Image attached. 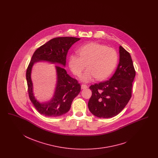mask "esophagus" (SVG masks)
Listing matches in <instances>:
<instances>
[{
  "mask_svg": "<svg viewBox=\"0 0 158 158\" xmlns=\"http://www.w3.org/2000/svg\"><path fill=\"white\" fill-rule=\"evenodd\" d=\"M87 87H88V86L86 85L83 84V85H81V89H87Z\"/></svg>",
  "mask_w": 158,
  "mask_h": 158,
  "instance_id": "esophagus-1",
  "label": "esophagus"
}]
</instances>
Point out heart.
Instances as JSON below:
<instances>
[{
    "label": "heart",
    "instance_id": "obj_1",
    "mask_svg": "<svg viewBox=\"0 0 158 158\" xmlns=\"http://www.w3.org/2000/svg\"><path fill=\"white\" fill-rule=\"evenodd\" d=\"M79 56L72 54L68 58V66L72 73L80 77L87 68L81 80L85 82L103 81L110 76L118 61L117 52L114 48L106 47L100 43L91 42L77 50Z\"/></svg>",
    "mask_w": 158,
    "mask_h": 158
}]
</instances>
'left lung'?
Returning <instances> with one entry per match:
<instances>
[{
	"mask_svg": "<svg viewBox=\"0 0 158 158\" xmlns=\"http://www.w3.org/2000/svg\"><path fill=\"white\" fill-rule=\"evenodd\" d=\"M119 63L110 80L90 86L88 102L91 114L102 118H112L123 110L131 97L135 71L130 53L120 46Z\"/></svg>",
	"mask_w": 158,
	"mask_h": 158,
	"instance_id": "left-lung-1",
	"label": "left lung"
}]
</instances>
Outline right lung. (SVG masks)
<instances>
[{
    "mask_svg": "<svg viewBox=\"0 0 158 158\" xmlns=\"http://www.w3.org/2000/svg\"><path fill=\"white\" fill-rule=\"evenodd\" d=\"M80 39L74 37L55 38L41 46L34 52L27 69L26 78L29 99L40 114L48 117H56L66 114L70 110L73 100L80 93L81 87L77 79L67 74L64 68L56 65L57 81L54 95L48 102H39L33 94V85L31 78L34 63L44 61L65 66L69 49Z\"/></svg>",
    "mask_w": 158,
    "mask_h": 158,
    "instance_id": "right-lung-1",
    "label": "right lung"
}]
</instances>
